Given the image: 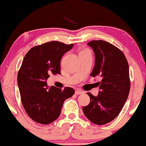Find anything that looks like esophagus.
Returning a JSON list of instances; mask_svg holds the SVG:
<instances>
[{"label":"esophagus","instance_id":"obj_1","mask_svg":"<svg viewBox=\"0 0 146 146\" xmlns=\"http://www.w3.org/2000/svg\"><path fill=\"white\" fill-rule=\"evenodd\" d=\"M84 94V91H81V90L79 89H77L76 91H75V94H76V95H79V94Z\"/></svg>","mask_w":146,"mask_h":146}]
</instances>
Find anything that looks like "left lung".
<instances>
[{
  "label": "left lung",
  "instance_id": "8db88e82",
  "mask_svg": "<svg viewBox=\"0 0 146 146\" xmlns=\"http://www.w3.org/2000/svg\"><path fill=\"white\" fill-rule=\"evenodd\" d=\"M87 44L95 55V65L91 76H100V91L97 96L87 93L91 101L83 107V112L91 122L103 125L112 121L121 112L130 91L129 69L122 51L114 45L102 40Z\"/></svg>",
  "mask_w": 146,
  "mask_h": 146
}]
</instances>
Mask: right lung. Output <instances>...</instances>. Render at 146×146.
<instances>
[{"mask_svg":"<svg viewBox=\"0 0 146 146\" xmlns=\"http://www.w3.org/2000/svg\"><path fill=\"white\" fill-rule=\"evenodd\" d=\"M74 44L50 41L28 51L17 74V84L22 106L30 118L41 124H50L59 117L63 103L74 94L54 86L48 88L46 80L50 74H60V60Z\"/></svg>","mask_w":146,"mask_h":146,"instance_id":"add662e5","label":"right lung"}]
</instances>
